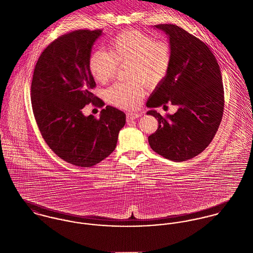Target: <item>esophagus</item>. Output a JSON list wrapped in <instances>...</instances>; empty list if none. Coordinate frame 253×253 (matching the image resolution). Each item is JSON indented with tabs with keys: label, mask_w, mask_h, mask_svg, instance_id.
<instances>
[{
	"label": "esophagus",
	"mask_w": 253,
	"mask_h": 253,
	"mask_svg": "<svg viewBox=\"0 0 253 253\" xmlns=\"http://www.w3.org/2000/svg\"><path fill=\"white\" fill-rule=\"evenodd\" d=\"M141 117V114H138V113H132V112H128L126 113V121L127 122H130L132 120H135L137 118Z\"/></svg>",
	"instance_id": "34e87169"
}]
</instances>
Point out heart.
Returning <instances> with one entry per match:
<instances>
[{
    "label": "heart",
    "instance_id": "heart-1",
    "mask_svg": "<svg viewBox=\"0 0 253 253\" xmlns=\"http://www.w3.org/2000/svg\"><path fill=\"white\" fill-rule=\"evenodd\" d=\"M172 62V49L164 40L140 30L119 33L110 42V52L97 49L88 58V70L100 84L112 80L119 66H127V83H117L107 90L109 102L123 109H136L148 87L160 85L168 77Z\"/></svg>",
    "mask_w": 253,
    "mask_h": 253
}]
</instances>
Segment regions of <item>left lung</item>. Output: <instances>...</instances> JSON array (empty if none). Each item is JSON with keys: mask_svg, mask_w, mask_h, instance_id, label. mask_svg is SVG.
<instances>
[{"mask_svg": "<svg viewBox=\"0 0 253 253\" xmlns=\"http://www.w3.org/2000/svg\"><path fill=\"white\" fill-rule=\"evenodd\" d=\"M169 37L172 62L166 80L147 102L149 108L179 109L158 119V129L148 137L152 150L173 162H184L201 154L216 134L224 111V87L220 67L209 46L173 24H158Z\"/></svg>", "mask_w": 253, "mask_h": 253, "instance_id": "8db88e82", "label": "left lung"}]
</instances>
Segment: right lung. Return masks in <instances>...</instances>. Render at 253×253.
<instances>
[{
	"label": "right lung",
	"instance_id": "add662e5",
	"mask_svg": "<svg viewBox=\"0 0 253 253\" xmlns=\"http://www.w3.org/2000/svg\"><path fill=\"white\" fill-rule=\"evenodd\" d=\"M102 30L79 29L51 42L40 55L31 84V103L38 127L48 147L65 162L90 168L115 150L126 114L112 106L99 119L84 116L89 103L104 102L91 90L96 84L88 58Z\"/></svg>",
	"mask_w": 253,
	"mask_h": 253
}]
</instances>
